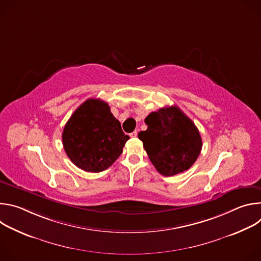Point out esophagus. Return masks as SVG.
Masks as SVG:
<instances>
[{
    "mask_svg": "<svg viewBox=\"0 0 261 261\" xmlns=\"http://www.w3.org/2000/svg\"><path fill=\"white\" fill-rule=\"evenodd\" d=\"M137 133H138L137 130H135V131H133L132 133H130V136H131V137H136V136H137Z\"/></svg>",
    "mask_w": 261,
    "mask_h": 261,
    "instance_id": "esophagus-1",
    "label": "esophagus"
}]
</instances>
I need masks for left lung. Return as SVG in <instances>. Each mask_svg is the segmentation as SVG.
<instances>
[{"instance_id": "8db88e82", "label": "left lung", "mask_w": 261, "mask_h": 261, "mask_svg": "<svg viewBox=\"0 0 261 261\" xmlns=\"http://www.w3.org/2000/svg\"><path fill=\"white\" fill-rule=\"evenodd\" d=\"M147 129L138 133L155 168L164 176L189 169L197 160L202 140L197 127L177 106L160 108L148 115Z\"/></svg>"}]
</instances>
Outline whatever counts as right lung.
<instances>
[{"mask_svg":"<svg viewBox=\"0 0 261 261\" xmlns=\"http://www.w3.org/2000/svg\"><path fill=\"white\" fill-rule=\"evenodd\" d=\"M64 150L79 168L88 172L107 169L123 153L130 138L100 99H88L68 120L62 134Z\"/></svg>","mask_w":261,"mask_h":261,"instance_id":"add662e5","label":"right lung"}]
</instances>
